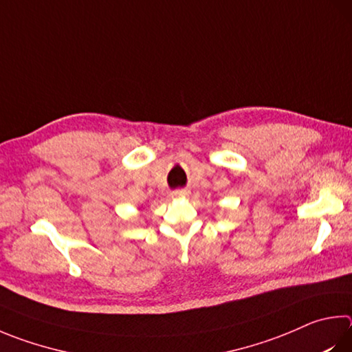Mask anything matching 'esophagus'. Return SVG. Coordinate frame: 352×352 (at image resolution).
<instances>
[{"label":"esophagus","instance_id":"obj_1","mask_svg":"<svg viewBox=\"0 0 352 352\" xmlns=\"http://www.w3.org/2000/svg\"><path fill=\"white\" fill-rule=\"evenodd\" d=\"M189 195V190H175L174 194H172V197L174 198H184Z\"/></svg>","mask_w":352,"mask_h":352}]
</instances>
